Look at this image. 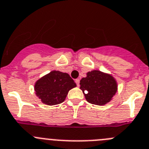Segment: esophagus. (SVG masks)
Masks as SVG:
<instances>
[{
	"label": "esophagus",
	"mask_w": 149,
	"mask_h": 149,
	"mask_svg": "<svg viewBox=\"0 0 149 149\" xmlns=\"http://www.w3.org/2000/svg\"><path fill=\"white\" fill-rule=\"evenodd\" d=\"M75 83L76 84H77V86H80V79H76Z\"/></svg>",
	"instance_id": "1"
}]
</instances>
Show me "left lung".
<instances>
[{
    "label": "left lung",
    "mask_w": 149,
    "mask_h": 149,
    "mask_svg": "<svg viewBox=\"0 0 149 149\" xmlns=\"http://www.w3.org/2000/svg\"><path fill=\"white\" fill-rule=\"evenodd\" d=\"M80 85L87 101L98 106L111 101L117 91L115 79L111 74L98 70L87 72L86 77L80 80Z\"/></svg>",
    "instance_id": "left-lung-1"
}]
</instances>
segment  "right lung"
I'll use <instances>...</instances> for the list:
<instances>
[{
  "mask_svg": "<svg viewBox=\"0 0 149 149\" xmlns=\"http://www.w3.org/2000/svg\"><path fill=\"white\" fill-rule=\"evenodd\" d=\"M74 87H76V84L69 74L52 71L37 80L35 91L42 103L53 106L63 103L69 90Z\"/></svg>",
  "mask_w": 149,
  "mask_h": 149,
  "instance_id": "obj_1",
  "label": "right lung"
}]
</instances>
